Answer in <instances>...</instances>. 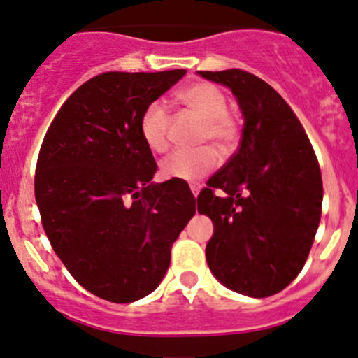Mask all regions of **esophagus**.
Listing matches in <instances>:
<instances>
[{
	"label": "esophagus",
	"instance_id": "esophagus-1",
	"mask_svg": "<svg viewBox=\"0 0 358 358\" xmlns=\"http://www.w3.org/2000/svg\"><path fill=\"white\" fill-rule=\"evenodd\" d=\"M191 191H192V194L194 196H198V192H199V189H201V185H199V183H191Z\"/></svg>",
	"mask_w": 358,
	"mask_h": 358
}]
</instances>
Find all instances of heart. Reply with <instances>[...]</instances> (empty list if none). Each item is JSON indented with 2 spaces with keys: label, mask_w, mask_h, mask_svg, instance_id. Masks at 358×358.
I'll use <instances>...</instances> for the list:
<instances>
[{
  "label": "heart",
  "mask_w": 358,
  "mask_h": 358,
  "mask_svg": "<svg viewBox=\"0 0 358 358\" xmlns=\"http://www.w3.org/2000/svg\"><path fill=\"white\" fill-rule=\"evenodd\" d=\"M176 101L203 119L199 143H214L223 153H231L239 144L243 121L228 108V98L217 85L210 82H194L176 92ZM171 114L160 101L150 103L139 121V131L144 144L155 153H164L169 146ZM219 164V153L212 146L196 150H176L162 160V175L166 178L194 180L207 176Z\"/></svg>",
  "instance_id": "1"
}]
</instances>
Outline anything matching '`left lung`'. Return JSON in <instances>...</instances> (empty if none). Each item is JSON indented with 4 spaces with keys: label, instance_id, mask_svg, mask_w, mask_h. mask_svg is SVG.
<instances>
[{
    "label": "left lung",
    "instance_id": "obj_1",
    "mask_svg": "<svg viewBox=\"0 0 358 358\" xmlns=\"http://www.w3.org/2000/svg\"><path fill=\"white\" fill-rule=\"evenodd\" d=\"M230 87L244 115L243 139L198 194L214 223L210 271L228 289L267 298L303 269L320 227L323 180L299 119L269 83L241 69L199 71Z\"/></svg>",
    "mask_w": 358,
    "mask_h": 358
}]
</instances>
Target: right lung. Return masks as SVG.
<instances>
[{"label": "right lung", "instance_id": "1", "mask_svg": "<svg viewBox=\"0 0 358 358\" xmlns=\"http://www.w3.org/2000/svg\"><path fill=\"white\" fill-rule=\"evenodd\" d=\"M185 69L103 73L80 85L51 121L35 169V199L48 239L92 294L130 303L155 291L171 246L196 212L182 180L151 183L144 108Z\"/></svg>", "mask_w": 358, "mask_h": 358}]
</instances>
